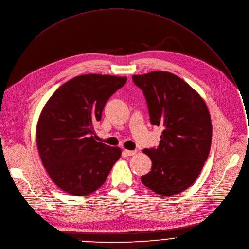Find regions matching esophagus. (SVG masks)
<instances>
[{
  "instance_id": "esophagus-1",
  "label": "esophagus",
  "mask_w": 249,
  "mask_h": 249,
  "mask_svg": "<svg viewBox=\"0 0 249 249\" xmlns=\"http://www.w3.org/2000/svg\"><path fill=\"white\" fill-rule=\"evenodd\" d=\"M137 153V151H130V150H124V154L126 156H134Z\"/></svg>"
}]
</instances>
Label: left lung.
Here are the masks:
<instances>
[{"instance_id": "8db88e82", "label": "left lung", "mask_w": 249, "mask_h": 249, "mask_svg": "<svg viewBox=\"0 0 249 249\" xmlns=\"http://www.w3.org/2000/svg\"><path fill=\"white\" fill-rule=\"evenodd\" d=\"M146 97L152 125L163 127L159 147L144 149L152 161L142 183L161 196L191 187L205 165L212 145L213 125L203 98L178 76L168 71L133 75Z\"/></svg>"}]
</instances>
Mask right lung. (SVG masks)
I'll use <instances>...</instances> for the list:
<instances>
[{
    "instance_id": "right-lung-1",
    "label": "right lung",
    "mask_w": 249,
    "mask_h": 249,
    "mask_svg": "<svg viewBox=\"0 0 249 249\" xmlns=\"http://www.w3.org/2000/svg\"><path fill=\"white\" fill-rule=\"evenodd\" d=\"M126 76L83 74L64 84L43 106L36 130L41 163L62 191L84 196L98 190L121 157L119 147L97 142L93 124Z\"/></svg>"
}]
</instances>
